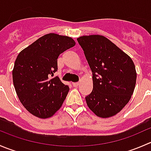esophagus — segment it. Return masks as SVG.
Listing matches in <instances>:
<instances>
[{
  "label": "esophagus",
  "instance_id": "obj_1",
  "mask_svg": "<svg viewBox=\"0 0 151 151\" xmlns=\"http://www.w3.org/2000/svg\"><path fill=\"white\" fill-rule=\"evenodd\" d=\"M79 85H80V83H72V85L74 87H77Z\"/></svg>",
  "mask_w": 151,
  "mask_h": 151
}]
</instances>
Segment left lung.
<instances>
[{
	"instance_id": "left-lung-1",
	"label": "left lung",
	"mask_w": 151,
	"mask_h": 151,
	"mask_svg": "<svg viewBox=\"0 0 151 151\" xmlns=\"http://www.w3.org/2000/svg\"><path fill=\"white\" fill-rule=\"evenodd\" d=\"M77 40L93 73V88L85 97L88 107L100 118L116 115L134 90L137 72L133 60L103 36H83Z\"/></svg>"
}]
</instances>
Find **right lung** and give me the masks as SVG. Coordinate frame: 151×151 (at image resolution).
Listing matches in <instances>:
<instances>
[{
  "label": "right lung",
  "mask_w": 151,
  "mask_h": 151,
  "mask_svg": "<svg viewBox=\"0 0 151 151\" xmlns=\"http://www.w3.org/2000/svg\"><path fill=\"white\" fill-rule=\"evenodd\" d=\"M71 38L48 33L19 53L12 71L13 83L22 104L40 118L52 116L63 104L69 88L54 73L60 53L74 47Z\"/></svg>",
  "instance_id": "add662e5"
}]
</instances>
